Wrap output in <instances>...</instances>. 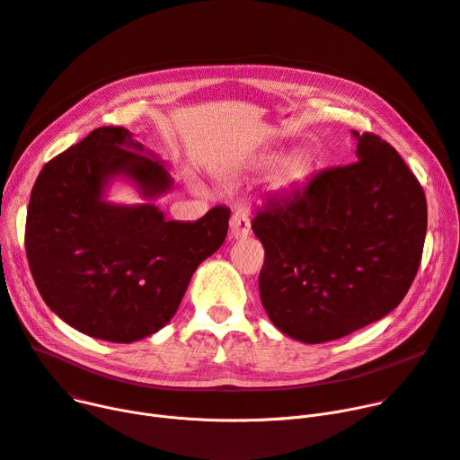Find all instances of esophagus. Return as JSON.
Segmentation results:
<instances>
[{"label":"esophagus","mask_w":460,"mask_h":460,"mask_svg":"<svg viewBox=\"0 0 460 460\" xmlns=\"http://www.w3.org/2000/svg\"><path fill=\"white\" fill-rule=\"evenodd\" d=\"M229 226H231V238L238 240V238L248 236L250 234V227H252L250 226V214H248V210H243V208L234 210Z\"/></svg>","instance_id":"1"}]
</instances>
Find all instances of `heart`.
<instances>
[{"mask_svg":"<svg viewBox=\"0 0 460 460\" xmlns=\"http://www.w3.org/2000/svg\"><path fill=\"white\" fill-rule=\"evenodd\" d=\"M283 159L281 151H268L262 153V155L255 157L252 163L253 170H270L279 161ZM309 172V163L303 155H292L287 161L281 163L278 168V173H275V185L278 187H292L296 182H299Z\"/></svg>","mask_w":460,"mask_h":460,"instance_id":"1","label":"heart"}]
</instances>
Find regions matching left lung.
Here are the masks:
<instances>
[{
	"label": "left lung",
	"instance_id": "1",
	"mask_svg": "<svg viewBox=\"0 0 460 460\" xmlns=\"http://www.w3.org/2000/svg\"><path fill=\"white\" fill-rule=\"evenodd\" d=\"M353 137L358 161L268 199L252 222L264 246L262 307L305 344L342 339L386 316L421 261L427 201L418 179L377 135Z\"/></svg>",
	"mask_w": 460,
	"mask_h": 460
}]
</instances>
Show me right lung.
I'll return each mask as SVG.
<instances>
[{"label":"right lung","instance_id":"obj_1","mask_svg":"<svg viewBox=\"0 0 460 460\" xmlns=\"http://www.w3.org/2000/svg\"><path fill=\"white\" fill-rule=\"evenodd\" d=\"M116 177L146 199L173 187L164 164L124 128H100L51 159L31 190L25 253L48 307L83 334L129 344L163 329L196 268L220 250L231 210L166 220L153 203L116 205Z\"/></svg>","mask_w":460,"mask_h":460}]
</instances>
